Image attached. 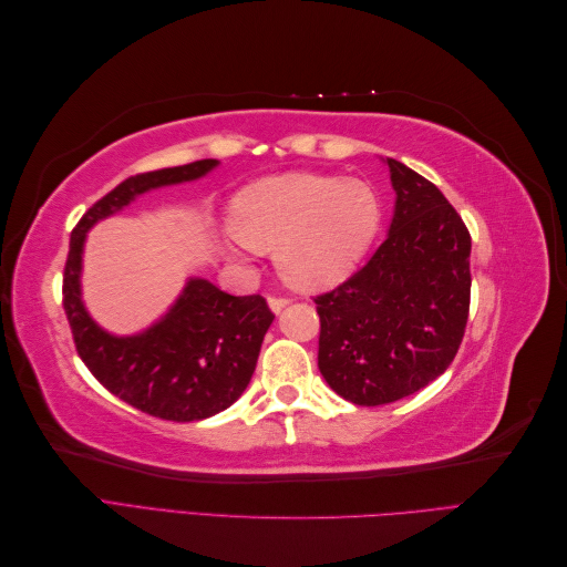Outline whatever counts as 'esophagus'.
<instances>
[{"instance_id": "obj_1", "label": "esophagus", "mask_w": 567, "mask_h": 567, "mask_svg": "<svg viewBox=\"0 0 567 567\" xmlns=\"http://www.w3.org/2000/svg\"><path fill=\"white\" fill-rule=\"evenodd\" d=\"M288 302H290L288 298H274V296H271V298H269V307H271V312H274V315H279V312L284 310V307L288 305Z\"/></svg>"}]
</instances>
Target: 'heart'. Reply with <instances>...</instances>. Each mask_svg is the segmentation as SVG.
<instances>
[{
	"mask_svg": "<svg viewBox=\"0 0 567 567\" xmlns=\"http://www.w3.org/2000/svg\"><path fill=\"white\" fill-rule=\"evenodd\" d=\"M383 203L362 179L288 173L246 186L231 200L229 231L269 252L286 284L321 290L348 279L381 229Z\"/></svg>",
	"mask_w": 567,
	"mask_h": 567,
	"instance_id": "1",
	"label": "heart"
}]
</instances>
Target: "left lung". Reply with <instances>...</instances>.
<instances>
[{
	"instance_id": "left-lung-1",
	"label": "left lung",
	"mask_w": 567,
	"mask_h": 567,
	"mask_svg": "<svg viewBox=\"0 0 567 567\" xmlns=\"http://www.w3.org/2000/svg\"><path fill=\"white\" fill-rule=\"evenodd\" d=\"M394 213L371 260L317 296L319 371L359 406L433 383L458 352L471 305V234L440 188L388 158Z\"/></svg>"
}]
</instances>
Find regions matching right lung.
Wrapping results in <instances>:
<instances>
[{"label":"right lung","instance_id":"1","mask_svg":"<svg viewBox=\"0 0 567 567\" xmlns=\"http://www.w3.org/2000/svg\"><path fill=\"white\" fill-rule=\"evenodd\" d=\"M217 165L205 158L117 184L78 221L63 271V310L94 379L144 414L177 423L215 416L241 398L274 321L265 298H236L208 279L192 277L156 323L134 336H113L82 302V252L96 221L127 208L136 196L200 179Z\"/></svg>","mask_w":567,"mask_h":567}]
</instances>
